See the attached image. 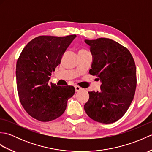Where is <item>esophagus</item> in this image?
<instances>
[{
  "label": "esophagus",
  "instance_id": "esophagus-1",
  "mask_svg": "<svg viewBox=\"0 0 152 152\" xmlns=\"http://www.w3.org/2000/svg\"><path fill=\"white\" fill-rule=\"evenodd\" d=\"M75 90H76V92H78L80 91H82V88H81V87H80L78 86H75Z\"/></svg>",
  "mask_w": 152,
  "mask_h": 152
}]
</instances>
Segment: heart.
I'll list each match as a JSON object with an SVG mask.
<instances>
[{"label":"heart","instance_id":"heart-1","mask_svg":"<svg viewBox=\"0 0 152 152\" xmlns=\"http://www.w3.org/2000/svg\"><path fill=\"white\" fill-rule=\"evenodd\" d=\"M80 51H83V50H80Z\"/></svg>","mask_w":152,"mask_h":152}]
</instances>
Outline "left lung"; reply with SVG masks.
Here are the masks:
<instances>
[{"label":"left lung","instance_id":"left-lung-1","mask_svg":"<svg viewBox=\"0 0 152 152\" xmlns=\"http://www.w3.org/2000/svg\"><path fill=\"white\" fill-rule=\"evenodd\" d=\"M90 46L93 63L89 73L98 77L100 91H89L86 114L95 121L112 124L123 117L133 101L137 86L133 57L125 47L113 40H85Z\"/></svg>","mask_w":152,"mask_h":152}]
</instances>
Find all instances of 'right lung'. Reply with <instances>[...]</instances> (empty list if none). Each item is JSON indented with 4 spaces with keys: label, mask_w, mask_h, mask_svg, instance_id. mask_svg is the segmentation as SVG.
I'll return each mask as SVG.
<instances>
[{
    "label": "right lung",
    "mask_w": 152,
    "mask_h": 152,
    "mask_svg": "<svg viewBox=\"0 0 152 152\" xmlns=\"http://www.w3.org/2000/svg\"><path fill=\"white\" fill-rule=\"evenodd\" d=\"M76 37V34L36 37L18 58L15 74L19 101L25 111L38 121H50L60 117L75 93L73 86H57L49 80Z\"/></svg>",
    "instance_id": "right-lung-1"
}]
</instances>
